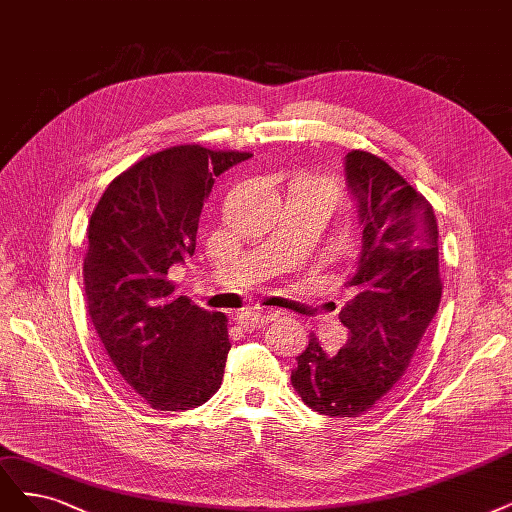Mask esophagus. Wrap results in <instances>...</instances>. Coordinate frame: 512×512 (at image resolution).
Returning <instances> with one entry per match:
<instances>
[{
    "label": "esophagus",
    "mask_w": 512,
    "mask_h": 512,
    "mask_svg": "<svg viewBox=\"0 0 512 512\" xmlns=\"http://www.w3.org/2000/svg\"><path fill=\"white\" fill-rule=\"evenodd\" d=\"M271 322L269 313H260V311H243L241 315H237V324L243 326L245 330H256L267 326Z\"/></svg>",
    "instance_id": "obj_1"
}]
</instances>
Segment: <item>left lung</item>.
<instances>
[{
    "label": "left lung",
    "instance_id": "1",
    "mask_svg": "<svg viewBox=\"0 0 512 512\" xmlns=\"http://www.w3.org/2000/svg\"><path fill=\"white\" fill-rule=\"evenodd\" d=\"M345 175L364 228L356 271L345 284L354 296L339 313L349 337L328 356L311 334L292 370L296 394L328 417H358L392 390L443 294L438 224L426 197L366 150L347 152Z\"/></svg>",
    "mask_w": 512,
    "mask_h": 512
}]
</instances>
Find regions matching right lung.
Returning a JSON list of instances; mask_svg holds the SVG:
<instances>
[{
  "label": "right lung",
  "mask_w": 512,
  "mask_h": 512,
  "mask_svg": "<svg viewBox=\"0 0 512 512\" xmlns=\"http://www.w3.org/2000/svg\"><path fill=\"white\" fill-rule=\"evenodd\" d=\"M250 156L199 144L165 148L114 178L88 220V315L120 377L156 411L197 409L222 385L226 315L175 296L167 275L195 254L218 175Z\"/></svg>",
  "instance_id": "right-lung-1"
}]
</instances>
